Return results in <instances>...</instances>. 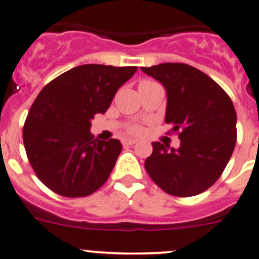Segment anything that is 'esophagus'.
<instances>
[{"mask_svg": "<svg viewBox=\"0 0 259 259\" xmlns=\"http://www.w3.org/2000/svg\"><path fill=\"white\" fill-rule=\"evenodd\" d=\"M137 142H138L137 139L129 138V139H124V141H122V144H124V146H133V144H135Z\"/></svg>", "mask_w": 259, "mask_h": 259, "instance_id": "34e87169", "label": "esophagus"}]
</instances>
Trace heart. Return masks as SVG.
Here are the masks:
<instances>
[{
    "mask_svg": "<svg viewBox=\"0 0 259 259\" xmlns=\"http://www.w3.org/2000/svg\"><path fill=\"white\" fill-rule=\"evenodd\" d=\"M144 82H147V81H144ZM129 130L132 133H139L141 132V126H139V125H132V126L129 127Z\"/></svg>",
    "mask_w": 259,
    "mask_h": 259,
    "instance_id": "heart-1",
    "label": "heart"
}]
</instances>
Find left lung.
<instances>
[{
	"label": "left lung",
	"instance_id": "obj_1",
	"mask_svg": "<svg viewBox=\"0 0 259 259\" xmlns=\"http://www.w3.org/2000/svg\"><path fill=\"white\" fill-rule=\"evenodd\" d=\"M166 90L165 122L178 133L179 148L153 142L147 173L169 195L187 197L214 185L236 144V111L208 74L185 63L142 67Z\"/></svg>",
	"mask_w": 259,
	"mask_h": 259
}]
</instances>
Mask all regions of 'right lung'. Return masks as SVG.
<instances>
[{
    "mask_svg": "<svg viewBox=\"0 0 259 259\" xmlns=\"http://www.w3.org/2000/svg\"><path fill=\"white\" fill-rule=\"evenodd\" d=\"M137 69L83 64L58 76L37 95L23 127V142L46 187L62 196L82 197L106 183L122 146L118 139H94L92 120L106 112Z\"/></svg>",
    "mask_w": 259,
    "mask_h": 259,
    "instance_id": "1",
    "label": "right lung"
}]
</instances>
